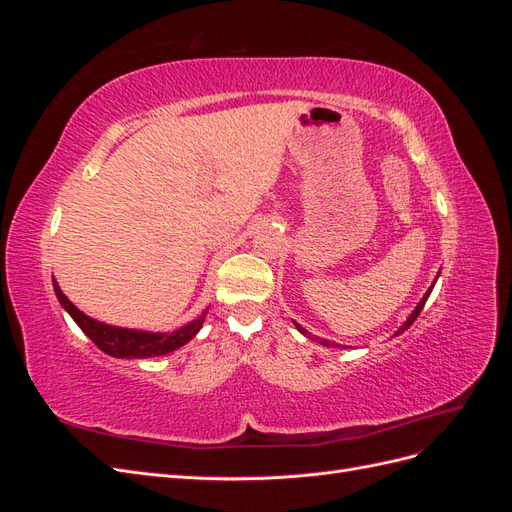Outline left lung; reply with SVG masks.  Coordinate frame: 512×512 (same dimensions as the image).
<instances>
[{
  "label": "left lung",
  "instance_id": "obj_1",
  "mask_svg": "<svg viewBox=\"0 0 512 512\" xmlns=\"http://www.w3.org/2000/svg\"><path fill=\"white\" fill-rule=\"evenodd\" d=\"M429 292H431V290H427V294H425V297L421 299V303H418V305H416V309H414V312L410 314V318L406 320V324H404V327H401V329H399V331H397L395 335H399V333H404V331H406V329L410 327V324H412V322H414V320L418 318V314H421V309L425 307V301H427V297H429ZM294 324H297V322H294ZM297 329H299V331H301L303 335H307V331H305V329L301 327V324H297ZM322 344H324V346H335V344H329V342H327V339H322Z\"/></svg>",
  "mask_w": 512,
  "mask_h": 512
}]
</instances>
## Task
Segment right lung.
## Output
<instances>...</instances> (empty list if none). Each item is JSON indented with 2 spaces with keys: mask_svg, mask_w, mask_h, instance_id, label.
<instances>
[{
  "mask_svg": "<svg viewBox=\"0 0 512 512\" xmlns=\"http://www.w3.org/2000/svg\"><path fill=\"white\" fill-rule=\"evenodd\" d=\"M53 288L59 303L66 307V312L74 318V322L79 324L91 342H94L102 352L117 356V359H147V356L173 352L190 342V339L200 331V327H203L205 316H207V312H203L198 320L185 324V327L173 333H145V331L119 329V327H108V324H102L98 320H91L89 316L79 312V309L68 301L66 294L61 292L57 282H53Z\"/></svg>",
  "mask_w": 512,
  "mask_h": 512,
  "instance_id": "obj_1",
  "label": "right lung"
}]
</instances>
